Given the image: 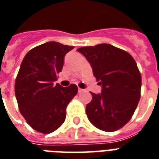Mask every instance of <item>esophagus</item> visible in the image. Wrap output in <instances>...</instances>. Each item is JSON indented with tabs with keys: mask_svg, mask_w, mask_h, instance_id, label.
<instances>
[{
	"mask_svg": "<svg viewBox=\"0 0 159 159\" xmlns=\"http://www.w3.org/2000/svg\"><path fill=\"white\" fill-rule=\"evenodd\" d=\"M83 91H84V89H82V88H78V92H83Z\"/></svg>",
	"mask_w": 159,
	"mask_h": 159,
	"instance_id": "34e87169",
	"label": "esophagus"
}]
</instances>
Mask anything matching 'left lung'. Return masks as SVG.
I'll return each instance as SVG.
<instances>
[{"mask_svg": "<svg viewBox=\"0 0 159 159\" xmlns=\"http://www.w3.org/2000/svg\"><path fill=\"white\" fill-rule=\"evenodd\" d=\"M87 58L102 86L99 94L91 92L86 106L90 122L106 132L122 128L131 119L140 99L141 75L135 61L125 51L109 43L77 49Z\"/></svg>", "mask_w": 159, "mask_h": 159, "instance_id": "left-lung-1", "label": "left lung"}]
</instances>
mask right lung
<instances>
[{
    "mask_svg": "<svg viewBox=\"0 0 159 159\" xmlns=\"http://www.w3.org/2000/svg\"><path fill=\"white\" fill-rule=\"evenodd\" d=\"M73 48L47 42L29 51L21 62L15 83L17 103L27 123L40 133H52L62 125L67 105L77 93L75 84H54L65 55Z\"/></svg>",
    "mask_w": 159,
    "mask_h": 159,
    "instance_id": "right-lung-1",
    "label": "right lung"
}]
</instances>
